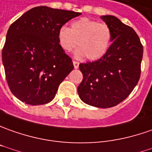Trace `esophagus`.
Returning <instances> with one entry per match:
<instances>
[{
  "label": "esophagus",
  "instance_id": "esophagus-1",
  "mask_svg": "<svg viewBox=\"0 0 152 152\" xmlns=\"http://www.w3.org/2000/svg\"><path fill=\"white\" fill-rule=\"evenodd\" d=\"M73 64H74V69H78V66H79V63L77 62V61H73Z\"/></svg>",
  "mask_w": 152,
  "mask_h": 152
}]
</instances>
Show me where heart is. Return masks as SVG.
<instances>
[{
  "label": "heart",
  "instance_id": "heart-1",
  "mask_svg": "<svg viewBox=\"0 0 152 152\" xmlns=\"http://www.w3.org/2000/svg\"><path fill=\"white\" fill-rule=\"evenodd\" d=\"M111 30L106 23L88 18H81L74 21L70 28L60 27L58 40L61 48L71 52L77 45L79 48L75 57L82 58L86 56L88 60H97L106 53L111 42Z\"/></svg>",
  "mask_w": 152,
  "mask_h": 152
}]
</instances>
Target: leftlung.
<instances>
[{
  "mask_svg": "<svg viewBox=\"0 0 152 152\" xmlns=\"http://www.w3.org/2000/svg\"><path fill=\"white\" fill-rule=\"evenodd\" d=\"M100 18L110 27L111 45L101 58L79 64L78 93L85 104L110 108L130 95L140 77L143 46L134 29L114 16Z\"/></svg>",
  "mask_w": 152,
  "mask_h": 152,
  "instance_id": "left-lung-1",
  "label": "left lung"
}]
</instances>
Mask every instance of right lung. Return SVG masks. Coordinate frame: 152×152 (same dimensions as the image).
I'll use <instances>...</instances> for the list:
<instances>
[{"mask_svg":"<svg viewBox=\"0 0 152 152\" xmlns=\"http://www.w3.org/2000/svg\"><path fill=\"white\" fill-rule=\"evenodd\" d=\"M80 12L37 7L12 23L2 49L8 86L22 102L44 104L53 99L59 84L74 69L61 48L58 32Z\"/></svg>","mask_w":152,"mask_h":152,"instance_id":"obj_1","label":"right lung"}]
</instances>
